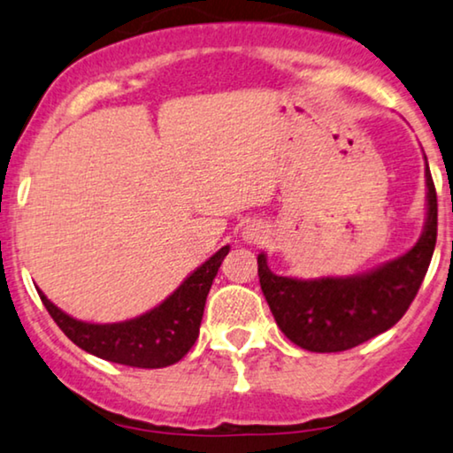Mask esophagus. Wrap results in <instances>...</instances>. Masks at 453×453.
Segmentation results:
<instances>
[{
    "instance_id": "34e87169",
    "label": "esophagus",
    "mask_w": 453,
    "mask_h": 453,
    "mask_svg": "<svg viewBox=\"0 0 453 453\" xmlns=\"http://www.w3.org/2000/svg\"><path fill=\"white\" fill-rule=\"evenodd\" d=\"M242 236H244V240H249V242H258V240L263 238V232L258 230V227H255V226H249L244 230Z\"/></svg>"
}]
</instances>
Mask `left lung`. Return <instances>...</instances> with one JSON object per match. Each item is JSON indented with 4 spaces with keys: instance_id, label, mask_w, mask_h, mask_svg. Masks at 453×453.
<instances>
[{
    "instance_id": "8db88e82",
    "label": "left lung",
    "mask_w": 453,
    "mask_h": 453,
    "mask_svg": "<svg viewBox=\"0 0 453 453\" xmlns=\"http://www.w3.org/2000/svg\"><path fill=\"white\" fill-rule=\"evenodd\" d=\"M425 178V230L394 261L358 275L296 280L275 275L265 252L257 257L265 300L289 342L309 352H343L400 321L425 280L437 242V192L429 164Z\"/></svg>"
}]
</instances>
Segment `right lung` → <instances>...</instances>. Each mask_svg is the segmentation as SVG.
<instances>
[{
	"label": "right lung",
	"instance_id": "right-lung-1",
	"mask_svg": "<svg viewBox=\"0 0 453 453\" xmlns=\"http://www.w3.org/2000/svg\"><path fill=\"white\" fill-rule=\"evenodd\" d=\"M227 252L230 246H223L159 306L122 323L78 321L58 309L41 289L37 292L58 327L84 352L136 369H164L182 360L195 346L211 283Z\"/></svg>",
	"mask_w": 453,
	"mask_h": 453
}]
</instances>
